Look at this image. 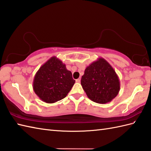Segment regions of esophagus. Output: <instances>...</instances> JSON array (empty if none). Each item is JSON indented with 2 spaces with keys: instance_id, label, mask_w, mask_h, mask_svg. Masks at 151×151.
Returning a JSON list of instances; mask_svg holds the SVG:
<instances>
[{
  "instance_id": "esophagus-1",
  "label": "esophagus",
  "mask_w": 151,
  "mask_h": 151,
  "mask_svg": "<svg viewBox=\"0 0 151 151\" xmlns=\"http://www.w3.org/2000/svg\"><path fill=\"white\" fill-rule=\"evenodd\" d=\"M76 82H77V83H80V82H81V78L76 79Z\"/></svg>"
}]
</instances>
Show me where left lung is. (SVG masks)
Listing matches in <instances>:
<instances>
[{
    "instance_id": "1",
    "label": "left lung",
    "mask_w": 151,
    "mask_h": 151,
    "mask_svg": "<svg viewBox=\"0 0 151 151\" xmlns=\"http://www.w3.org/2000/svg\"><path fill=\"white\" fill-rule=\"evenodd\" d=\"M81 85L88 97L99 104L111 102L120 90V81L113 67L99 58L86 67Z\"/></svg>"
}]
</instances>
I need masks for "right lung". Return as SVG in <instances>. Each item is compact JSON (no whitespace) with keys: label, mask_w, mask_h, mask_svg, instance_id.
<instances>
[{"label":"right lung","mask_w":151,"mask_h":151,"mask_svg":"<svg viewBox=\"0 0 151 151\" xmlns=\"http://www.w3.org/2000/svg\"><path fill=\"white\" fill-rule=\"evenodd\" d=\"M75 81L65 64L56 56L40 67L34 76L33 89L37 97L46 103H54L65 98Z\"/></svg>","instance_id":"obj_1"}]
</instances>
